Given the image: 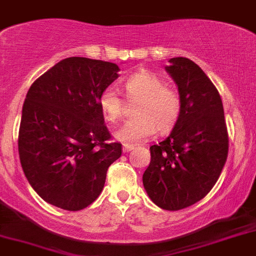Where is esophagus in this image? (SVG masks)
I'll return each mask as SVG.
<instances>
[{
  "instance_id": "34e87169",
  "label": "esophagus",
  "mask_w": 256,
  "mask_h": 256,
  "mask_svg": "<svg viewBox=\"0 0 256 256\" xmlns=\"http://www.w3.org/2000/svg\"><path fill=\"white\" fill-rule=\"evenodd\" d=\"M134 150V146H130V144H125V146H122V150H124V152H130V150Z\"/></svg>"
}]
</instances>
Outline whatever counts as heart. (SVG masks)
<instances>
[{
    "mask_svg": "<svg viewBox=\"0 0 256 256\" xmlns=\"http://www.w3.org/2000/svg\"><path fill=\"white\" fill-rule=\"evenodd\" d=\"M126 96L135 102L134 117L116 131V139L125 144H136L152 136L156 130L164 134L176 125L182 113V98L176 90L165 86L158 76L142 70L125 82ZM99 106L108 122L118 121L124 114V99L117 88L108 86L99 96Z\"/></svg>",
    "mask_w": 256,
    "mask_h": 256,
    "instance_id": "1",
    "label": "heart"
}]
</instances>
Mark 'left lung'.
<instances>
[{"label": "left lung", "instance_id": "obj_1", "mask_svg": "<svg viewBox=\"0 0 256 256\" xmlns=\"http://www.w3.org/2000/svg\"><path fill=\"white\" fill-rule=\"evenodd\" d=\"M166 70L176 82L182 113L170 135L152 146L143 184L164 210L194 205L212 190L228 157V131L222 98L194 62L172 58Z\"/></svg>", "mask_w": 256, "mask_h": 256}]
</instances>
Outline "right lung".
<instances>
[{"instance_id":"add662e5","label":"right lung","mask_w":256,"mask_h":256,"mask_svg":"<svg viewBox=\"0 0 256 256\" xmlns=\"http://www.w3.org/2000/svg\"><path fill=\"white\" fill-rule=\"evenodd\" d=\"M110 62L72 56L36 80L26 92L19 128V157L42 200L68 211L99 197L106 171L122 154L112 143L99 106L102 91L118 77Z\"/></svg>"}]
</instances>
